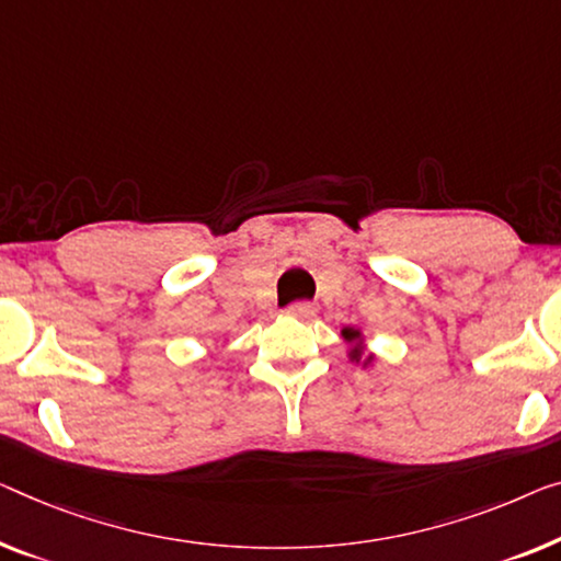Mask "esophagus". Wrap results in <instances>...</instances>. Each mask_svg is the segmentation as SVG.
<instances>
[{
    "label": "esophagus",
    "instance_id": "obj_1",
    "mask_svg": "<svg viewBox=\"0 0 561 561\" xmlns=\"http://www.w3.org/2000/svg\"><path fill=\"white\" fill-rule=\"evenodd\" d=\"M287 314L295 317V320H312L317 314V307L312 302H295L287 307Z\"/></svg>",
    "mask_w": 561,
    "mask_h": 561
}]
</instances>
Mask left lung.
<instances>
[{
  "mask_svg": "<svg viewBox=\"0 0 561 561\" xmlns=\"http://www.w3.org/2000/svg\"><path fill=\"white\" fill-rule=\"evenodd\" d=\"M340 334H342V340H345V345H347V360H350V363H363V367L373 365L375 353H367L363 330H357V328H342Z\"/></svg>",
  "mask_w": 561,
  "mask_h": 561,
  "instance_id": "1",
  "label": "left lung"
}]
</instances>
